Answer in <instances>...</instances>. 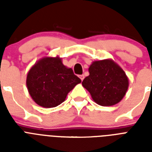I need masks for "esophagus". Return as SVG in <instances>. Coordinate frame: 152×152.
Returning <instances> with one entry per match:
<instances>
[{
    "label": "esophagus",
    "mask_w": 152,
    "mask_h": 152,
    "mask_svg": "<svg viewBox=\"0 0 152 152\" xmlns=\"http://www.w3.org/2000/svg\"><path fill=\"white\" fill-rule=\"evenodd\" d=\"M80 78L81 80L83 81V80L84 79V75H80Z\"/></svg>",
    "instance_id": "1"
}]
</instances>
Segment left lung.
<instances>
[{"label": "left lung", "instance_id": "8db88e82", "mask_svg": "<svg viewBox=\"0 0 152 152\" xmlns=\"http://www.w3.org/2000/svg\"><path fill=\"white\" fill-rule=\"evenodd\" d=\"M88 71L89 76L83 80L82 85L96 103L102 106H113L124 98L129 88V79L113 60L93 61Z\"/></svg>", "mask_w": 152, "mask_h": 152}]
</instances>
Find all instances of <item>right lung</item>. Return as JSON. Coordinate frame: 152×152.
I'll return each mask as SVG.
<instances>
[{"instance_id":"add662e5","label":"right lung","mask_w":152,"mask_h":152,"mask_svg":"<svg viewBox=\"0 0 152 152\" xmlns=\"http://www.w3.org/2000/svg\"><path fill=\"white\" fill-rule=\"evenodd\" d=\"M80 82L72 69L63 64L61 58L46 57L31 67L26 83L32 99L40 106L52 108L62 103Z\"/></svg>"}]
</instances>
